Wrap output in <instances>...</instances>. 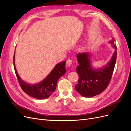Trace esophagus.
Wrapping results in <instances>:
<instances>
[{
	"instance_id": "esophagus-1",
	"label": "esophagus",
	"mask_w": 131,
	"mask_h": 131,
	"mask_svg": "<svg viewBox=\"0 0 131 131\" xmlns=\"http://www.w3.org/2000/svg\"><path fill=\"white\" fill-rule=\"evenodd\" d=\"M66 63H67V66H70L71 64H72L73 61H72L71 59H67V61Z\"/></svg>"
}]
</instances>
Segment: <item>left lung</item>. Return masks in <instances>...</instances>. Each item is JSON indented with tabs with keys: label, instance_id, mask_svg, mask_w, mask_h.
Here are the masks:
<instances>
[{
	"label": "left lung",
	"instance_id": "1",
	"mask_svg": "<svg viewBox=\"0 0 131 131\" xmlns=\"http://www.w3.org/2000/svg\"><path fill=\"white\" fill-rule=\"evenodd\" d=\"M110 43L116 49L115 52L108 64L100 69H92L89 53L77 54L79 65L77 67V71L79 78L75 88L81 96L85 97L95 96L101 93L108 86L112 78L117 55L116 45L114 44V40Z\"/></svg>",
	"mask_w": 131,
	"mask_h": 131
}]
</instances>
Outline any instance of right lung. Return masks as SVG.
<instances>
[{"label":"right lung","instance_id":"right-lung-1","mask_svg":"<svg viewBox=\"0 0 131 131\" xmlns=\"http://www.w3.org/2000/svg\"><path fill=\"white\" fill-rule=\"evenodd\" d=\"M15 53L14 55V66L19 84L24 92L30 96L42 100L49 97L56 89L57 82L66 72V62L63 61L57 64L48 76L39 84H27L19 77L15 65Z\"/></svg>","mask_w":131,"mask_h":131}]
</instances>
